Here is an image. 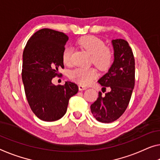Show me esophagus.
Returning <instances> with one entry per match:
<instances>
[{"mask_svg":"<svg viewBox=\"0 0 160 160\" xmlns=\"http://www.w3.org/2000/svg\"><path fill=\"white\" fill-rule=\"evenodd\" d=\"M78 89H79L80 91H83V90L87 89V87H84V86H83V85H78Z\"/></svg>","mask_w":160,"mask_h":160,"instance_id":"esophagus-1","label":"esophagus"}]
</instances>
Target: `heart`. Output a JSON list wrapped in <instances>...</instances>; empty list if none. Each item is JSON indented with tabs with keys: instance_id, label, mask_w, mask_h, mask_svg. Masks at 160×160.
I'll return each instance as SVG.
<instances>
[{
	"instance_id": "b5f03b06",
	"label": "heart",
	"mask_w": 160,
	"mask_h": 160,
	"mask_svg": "<svg viewBox=\"0 0 160 160\" xmlns=\"http://www.w3.org/2000/svg\"><path fill=\"white\" fill-rule=\"evenodd\" d=\"M81 47L91 54L90 61L100 69H107L112 65L114 54L112 49L104 45L102 39L94 36H83L78 40ZM73 48L66 47L62 53V60L66 65L72 63ZM97 72L94 68H77L70 72V77L82 85H87L97 77Z\"/></svg>"
}]
</instances>
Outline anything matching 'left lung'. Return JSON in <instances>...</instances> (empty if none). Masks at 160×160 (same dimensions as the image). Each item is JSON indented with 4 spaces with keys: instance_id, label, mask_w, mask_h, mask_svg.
<instances>
[{
    "instance_id": "left-lung-1",
    "label": "left lung",
    "mask_w": 160,
    "mask_h": 160,
    "mask_svg": "<svg viewBox=\"0 0 160 160\" xmlns=\"http://www.w3.org/2000/svg\"><path fill=\"white\" fill-rule=\"evenodd\" d=\"M114 61L109 72L98 81L103 88L111 92L99 97L91 105V112L97 121L110 123L116 121L128 107L135 83V62L133 52L124 39L112 41Z\"/></svg>"
}]
</instances>
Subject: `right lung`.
Returning a JSON list of instances; mask_svg holds the SVG:
<instances>
[{
	"mask_svg": "<svg viewBox=\"0 0 160 160\" xmlns=\"http://www.w3.org/2000/svg\"><path fill=\"white\" fill-rule=\"evenodd\" d=\"M68 37L49 28L36 31L28 39L23 53L22 80L27 101L36 117L53 122L66 114L69 99L77 94L75 83L66 82L56 86L53 78L61 76L62 53Z\"/></svg>",
	"mask_w": 160,
	"mask_h": 160,
	"instance_id": "add662e5",
	"label": "right lung"
}]
</instances>
